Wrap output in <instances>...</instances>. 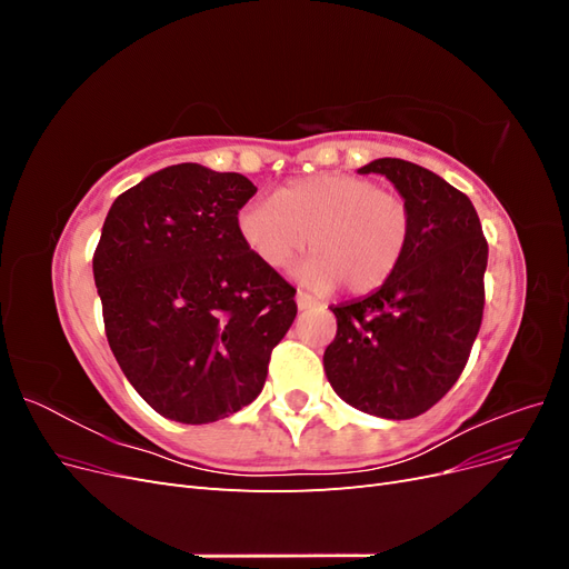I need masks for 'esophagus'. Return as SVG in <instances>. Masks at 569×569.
<instances>
[{
    "label": "esophagus",
    "mask_w": 569,
    "mask_h": 569,
    "mask_svg": "<svg viewBox=\"0 0 569 569\" xmlns=\"http://www.w3.org/2000/svg\"><path fill=\"white\" fill-rule=\"evenodd\" d=\"M297 306H299V311H306V308L318 306V301L311 295H306V291H299V295H297Z\"/></svg>",
    "instance_id": "1"
}]
</instances>
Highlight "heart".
<instances>
[{
    "mask_svg": "<svg viewBox=\"0 0 569 569\" xmlns=\"http://www.w3.org/2000/svg\"><path fill=\"white\" fill-rule=\"evenodd\" d=\"M239 237L270 270H284L311 249L299 278L313 289L343 284L370 295L399 270L412 237V211L396 189L368 178L327 173L284 184L272 201L239 211Z\"/></svg>",
    "mask_w": 569,
    "mask_h": 569,
    "instance_id": "b5f03b06",
    "label": "heart"
}]
</instances>
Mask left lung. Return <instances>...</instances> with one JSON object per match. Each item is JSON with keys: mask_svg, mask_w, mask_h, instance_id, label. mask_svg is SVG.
I'll return each instance as SVG.
<instances>
[{"mask_svg": "<svg viewBox=\"0 0 569 569\" xmlns=\"http://www.w3.org/2000/svg\"><path fill=\"white\" fill-rule=\"evenodd\" d=\"M358 173L387 176L408 199L412 237L391 278L339 303L322 363L349 406L408 420L441 401L468 363L485 313L489 244L472 201L432 170L377 159Z\"/></svg>", "mask_w": 569, "mask_h": 569, "instance_id": "1", "label": "left lung"}]
</instances>
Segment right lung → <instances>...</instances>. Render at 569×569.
I'll return each instance as SVG.
<instances>
[{
  "instance_id": "1",
  "label": "right lung",
  "mask_w": 569,
  "mask_h": 569,
  "mask_svg": "<svg viewBox=\"0 0 569 569\" xmlns=\"http://www.w3.org/2000/svg\"><path fill=\"white\" fill-rule=\"evenodd\" d=\"M249 178L168 166L120 194L92 258L120 370L163 418L206 425L261 393L297 289L239 237Z\"/></svg>"
}]
</instances>
